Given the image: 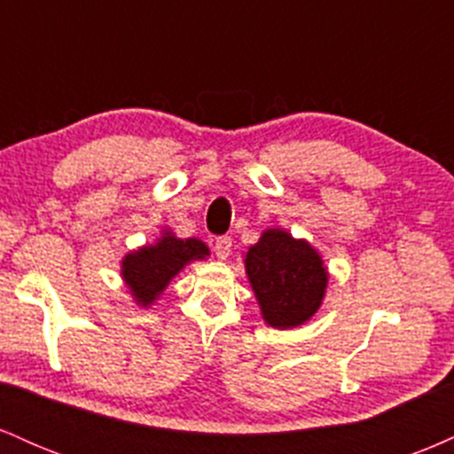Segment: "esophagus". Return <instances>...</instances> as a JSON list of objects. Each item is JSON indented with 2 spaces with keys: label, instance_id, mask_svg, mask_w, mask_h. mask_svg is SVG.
Here are the masks:
<instances>
[{
  "label": "esophagus",
  "instance_id": "34e87169",
  "mask_svg": "<svg viewBox=\"0 0 454 454\" xmlns=\"http://www.w3.org/2000/svg\"><path fill=\"white\" fill-rule=\"evenodd\" d=\"M232 252V239L231 237H220L215 241V256L220 260H226Z\"/></svg>",
  "mask_w": 454,
  "mask_h": 454
}]
</instances>
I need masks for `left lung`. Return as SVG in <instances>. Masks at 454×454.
Listing matches in <instances>:
<instances>
[{
    "label": "left lung",
    "mask_w": 454,
    "mask_h": 454,
    "mask_svg": "<svg viewBox=\"0 0 454 454\" xmlns=\"http://www.w3.org/2000/svg\"><path fill=\"white\" fill-rule=\"evenodd\" d=\"M245 275L260 314L270 328H296L311 320L325 301L328 269L307 239L267 228L245 252Z\"/></svg>",
    "instance_id": "left-lung-1"
}]
</instances>
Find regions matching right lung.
<instances>
[{
    "instance_id": "add662e5",
    "label": "right lung",
    "mask_w": 454,
    "mask_h": 454,
    "mask_svg": "<svg viewBox=\"0 0 454 454\" xmlns=\"http://www.w3.org/2000/svg\"><path fill=\"white\" fill-rule=\"evenodd\" d=\"M209 256V247L200 239H179L170 228H161L153 243L129 249L119 273L134 303L149 309L187 264Z\"/></svg>"
}]
</instances>
